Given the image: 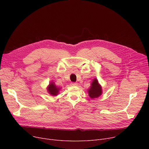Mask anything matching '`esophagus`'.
I'll return each instance as SVG.
<instances>
[{
    "label": "esophagus",
    "mask_w": 149,
    "mask_h": 149,
    "mask_svg": "<svg viewBox=\"0 0 149 149\" xmlns=\"http://www.w3.org/2000/svg\"><path fill=\"white\" fill-rule=\"evenodd\" d=\"M71 85L72 86H77L78 85V83H71Z\"/></svg>",
    "instance_id": "esophagus-1"
}]
</instances>
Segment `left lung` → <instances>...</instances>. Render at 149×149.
Listing matches in <instances>:
<instances>
[{
	"label": "left lung",
	"instance_id": "obj_1",
	"mask_svg": "<svg viewBox=\"0 0 149 149\" xmlns=\"http://www.w3.org/2000/svg\"><path fill=\"white\" fill-rule=\"evenodd\" d=\"M89 95L91 98H95L100 97L102 93L101 86L98 84L97 79H94L91 84V87L88 91Z\"/></svg>",
	"mask_w": 149,
	"mask_h": 149
}]
</instances>
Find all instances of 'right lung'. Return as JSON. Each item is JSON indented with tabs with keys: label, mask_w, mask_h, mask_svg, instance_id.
Instances as JSON below:
<instances>
[{
	"label": "right lung",
	"mask_w": 149,
	"mask_h": 149,
	"mask_svg": "<svg viewBox=\"0 0 149 149\" xmlns=\"http://www.w3.org/2000/svg\"><path fill=\"white\" fill-rule=\"evenodd\" d=\"M60 88H57L56 85L54 84V83H51L48 88V91L49 93L52 95H57L58 93V91Z\"/></svg>",
	"instance_id": "obj_1"
}]
</instances>
